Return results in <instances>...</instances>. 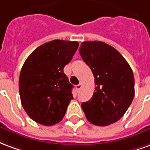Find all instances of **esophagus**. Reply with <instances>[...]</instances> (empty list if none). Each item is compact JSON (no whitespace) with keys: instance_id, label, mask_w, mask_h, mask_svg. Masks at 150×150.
<instances>
[{"instance_id":"1","label":"esophagus","mask_w":150,"mask_h":150,"mask_svg":"<svg viewBox=\"0 0 150 150\" xmlns=\"http://www.w3.org/2000/svg\"><path fill=\"white\" fill-rule=\"evenodd\" d=\"M75 88H76V89H77V91H80V89H81L82 88V84L81 83H79V84H78V85H76V87H75Z\"/></svg>"}]
</instances>
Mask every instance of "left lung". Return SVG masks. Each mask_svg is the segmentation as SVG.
<instances>
[{"mask_svg":"<svg viewBox=\"0 0 150 150\" xmlns=\"http://www.w3.org/2000/svg\"><path fill=\"white\" fill-rule=\"evenodd\" d=\"M95 78V92L82 108L89 122L107 126L119 120L134 97V76L125 58L100 41L82 42L79 50Z\"/></svg>","mask_w":150,"mask_h":150,"instance_id":"obj_1","label":"left lung"}]
</instances>
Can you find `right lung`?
I'll return each instance as SVG.
<instances>
[{
  "label": "right lung",
  "mask_w": 150,
  "mask_h": 150,
  "mask_svg": "<svg viewBox=\"0 0 150 150\" xmlns=\"http://www.w3.org/2000/svg\"><path fill=\"white\" fill-rule=\"evenodd\" d=\"M79 42L53 40L31 53L19 77L21 102L35 122L50 126L61 121L70 101L72 86L63 68L71 62Z\"/></svg>",
  "instance_id": "1"
}]
</instances>
